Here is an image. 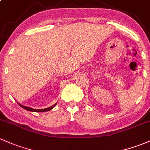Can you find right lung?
Returning <instances> with one entry per match:
<instances>
[{"instance_id": "1", "label": "right lung", "mask_w": 150, "mask_h": 150, "mask_svg": "<svg viewBox=\"0 0 150 150\" xmlns=\"http://www.w3.org/2000/svg\"><path fill=\"white\" fill-rule=\"evenodd\" d=\"M19 105H20L21 107L22 108H23L24 109H26V110H28V111H30V112H47V111H49V110H51V109H52L53 108L55 107V105H56V104H54V105L52 106V107H49V108H46V109H32V108H30V107H25V106L21 105V104H19Z\"/></svg>"}]
</instances>
